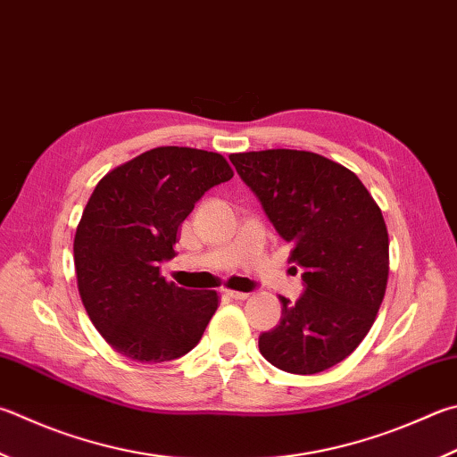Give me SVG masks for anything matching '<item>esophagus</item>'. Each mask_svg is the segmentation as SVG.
<instances>
[{
  "mask_svg": "<svg viewBox=\"0 0 457 457\" xmlns=\"http://www.w3.org/2000/svg\"><path fill=\"white\" fill-rule=\"evenodd\" d=\"M223 294H226L228 297H231V300H239V302H244V300H247V297H250V294L236 292V289H223Z\"/></svg>",
  "mask_w": 457,
  "mask_h": 457,
  "instance_id": "34e87169",
  "label": "esophagus"
}]
</instances>
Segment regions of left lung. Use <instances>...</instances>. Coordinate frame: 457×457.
Segmentation results:
<instances>
[{"instance_id":"obj_1","label":"left lung","mask_w":457,"mask_h":457,"mask_svg":"<svg viewBox=\"0 0 457 457\" xmlns=\"http://www.w3.org/2000/svg\"><path fill=\"white\" fill-rule=\"evenodd\" d=\"M302 265L305 292L279 297L281 320L260 336L273 366L310 376L345 360L386 295L389 239L379 205L353 171L300 149L229 155Z\"/></svg>"}]
</instances>
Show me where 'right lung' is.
Segmentation results:
<instances>
[{
	"label": "right lung",
	"mask_w": 457,
	"mask_h": 457,
	"mask_svg": "<svg viewBox=\"0 0 457 457\" xmlns=\"http://www.w3.org/2000/svg\"><path fill=\"white\" fill-rule=\"evenodd\" d=\"M231 178L221 154L165 145L99 179L78 223L73 262L89 320L115 352L160 363L200 342L220 295L178 287L160 263L176 255L195 202Z\"/></svg>",
	"instance_id": "obj_1"
}]
</instances>
